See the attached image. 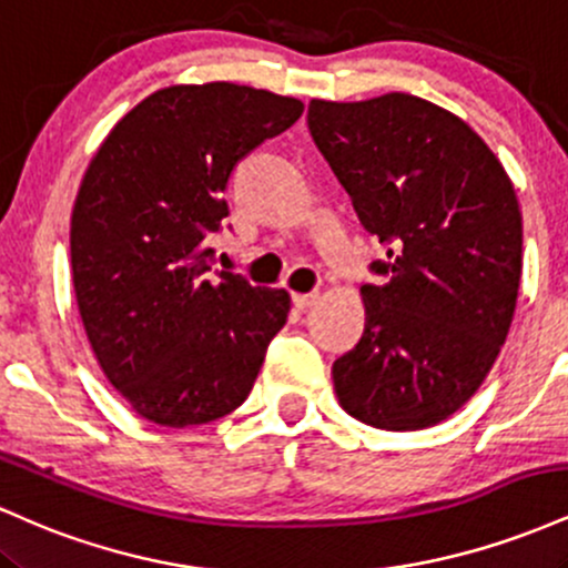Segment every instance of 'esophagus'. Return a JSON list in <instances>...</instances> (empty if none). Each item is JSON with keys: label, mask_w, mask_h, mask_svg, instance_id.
<instances>
[{"label": "esophagus", "mask_w": 568, "mask_h": 568, "mask_svg": "<svg viewBox=\"0 0 568 568\" xmlns=\"http://www.w3.org/2000/svg\"><path fill=\"white\" fill-rule=\"evenodd\" d=\"M293 304L298 306V310H306V306H312L321 298V293H293Z\"/></svg>", "instance_id": "obj_1"}]
</instances>
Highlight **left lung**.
<instances>
[{
	"mask_svg": "<svg viewBox=\"0 0 568 568\" xmlns=\"http://www.w3.org/2000/svg\"><path fill=\"white\" fill-rule=\"evenodd\" d=\"M310 133L357 219L387 245L366 328L334 363L338 403L379 429H425L475 395L510 331L524 224L501 162L459 116L408 93L312 101Z\"/></svg>",
	"mask_w": 568,
	"mask_h": 568,
	"instance_id": "obj_1",
	"label": "left lung"
}]
</instances>
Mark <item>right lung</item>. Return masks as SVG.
I'll use <instances>...</instances> for the list:
<instances>
[{"label": "right lung", "mask_w": 568, "mask_h": 568, "mask_svg": "<svg viewBox=\"0 0 568 568\" xmlns=\"http://www.w3.org/2000/svg\"><path fill=\"white\" fill-rule=\"evenodd\" d=\"M304 103L232 82L143 98L90 160L71 213V275L84 334L130 408L162 427L243 406L288 291L211 270L224 189L247 152Z\"/></svg>", "instance_id": "obj_1"}]
</instances>
